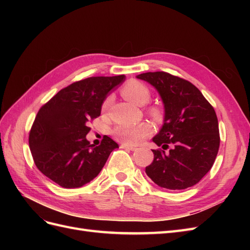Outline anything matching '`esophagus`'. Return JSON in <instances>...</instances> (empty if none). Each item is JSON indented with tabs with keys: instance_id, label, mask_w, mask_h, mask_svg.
Masks as SVG:
<instances>
[{
	"instance_id": "34e87169",
	"label": "esophagus",
	"mask_w": 250,
	"mask_h": 250,
	"mask_svg": "<svg viewBox=\"0 0 250 250\" xmlns=\"http://www.w3.org/2000/svg\"><path fill=\"white\" fill-rule=\"evenodd\" d=\"M120 147L122 148V149H127V150H131V151L137 150V147H134V146H130V145H126V144H122V145H121Z\"/></svg>"
}]
</instances>
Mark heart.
I'll use <instances>...</instances> for the list:
<instances>
[{
  "instance_id": "1",
  "label": "heart",
  "mask_w": 250,
  "mask_h": 250,
  "mask_svg": "<svg viewBox=\"0 0 250 250\" xmlns=\"http://www.w3.org/2000/svg\"><path fill=\"white\" fill-rule=\"evenodd\" d=\"M122 94L128 101L132 102L139 106H143L149 102L150 100V90L149 88L143 84L142 82L131 80L123 87ZM110 102V98H107L104 101L102 108L105 109ZM150 113L153 117L158 116V110L155 108H151ZM152 132V127L147 122H141L138 124H122L117 125L112 130V134L118 141L122 142L127 145H137L141 143L144 139H146L148 135Z\"/></svg>"
}]
</instances>
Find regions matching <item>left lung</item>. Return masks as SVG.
Listing matches in <instances>:
<instances>
[{
  "mask_svg": "<svg viewBox=\"0 0 250 250\" xmlns=\"http://www.w3.org/2000/svg\"><path fill=\"white\" fill-rule=\"evenodd\" d=\"M137 78L157 90L165 108L164 124L152 139L163 150H152L147 175L169 190L195 186L213 167L220 145L215 109L191 82L169 73L148 72Z\"/></svg>",
  "mask_w": 250,
  "mask_h": 250,
  "instance_id": "8db88e82",
  "label": "left lung"
}]
</instances>
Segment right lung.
Masks as SVG:
<instances>
[{
	"label": "right lung",
	"instance_id": "1",
	"mask_svg": "<svg viewBox=\"0 0 250 250\" xmlns=\"http://www.w3.org/2000/svg\"><path fill=\"white\" fill-rule=\"evenodd\" d=\"M125 75L89 77L62 88L37 112L29 134L34 163L43 175L65 188L92 181L118 144L107 135L101 145L86 140L88 123L99 117L108 93Z\"/></svg>",
	"mask_w": 250,
	"mask_h": 250
}]
</instances>
